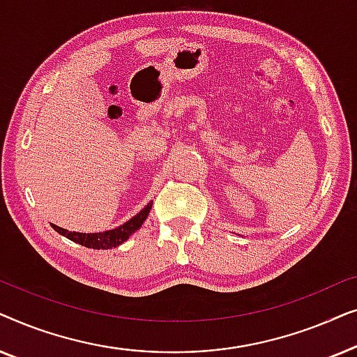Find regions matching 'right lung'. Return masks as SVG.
I'll use <instances>...</instances> for the list:
<instances>
[{
  "label": "right lung",
  "instance_id": "add662e5",
  "mask_svg": "<svg viewBox=\"0 0 357 357\" xmlns=\"http://www.w3.org/2000/svg\"><path fill=\"white\" fill-rule=\"evenodd\" d=\"M153 208V202H149L146 206L141 209L138 214H135L130 221H126L121 226L110 229V231H104V232H92V234H86V232H71L68 229L58 227L55 224H52V227L60 234V236L70 238V241L79 243L82 247L87 248H94V250H105V248H115L123 243L125 241H128L131 234H135L138 229L143 226V222L148 218V214Z\"/></svg>",
  "mask_w": 357,
  "mask_h": 357
}]
</instances>
